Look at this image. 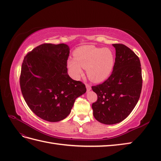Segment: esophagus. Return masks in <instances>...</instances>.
<instances>
[{"instance_id": "obj_1", "label": "esophagus", "mask_w": 161, "mask_h": 161, "mask_svg": "<svg viewBox=\"0 0 161 161\" xmlns=\"http://www.w3.org/2000/svg\"><path fill=\"white\" fill-rule=\"evenodd\" d=\"M86 89H87V92H90L91 90V89H92L90 85L86 83Z\"/></svg>"}]
</instances>
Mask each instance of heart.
<instances>
[{
  "label": "heart",
  "mask_w": 161,
  "mask_h": 161,
  "mask_svg": "<svg viewBox=\"0 0 161 161\" xmlns=\"http://www.w3.org/2000/svg\"><path fill=\"white\" fill-rule=\"evenodd\" d=\"M74 55V58L67 60V66L74 78L83 74V68L87 69L88 78L93 82L100 83L106 80L113 70L114 57L108 48L83 45L75 49Z\"/></svg>",
  "instance_id": "obj_1"
}]
</instances>
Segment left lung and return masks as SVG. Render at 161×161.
I'll return each instance as SVG.
<instances>
[{
	"label": "left lung",
	"instance_id": "obj_1",
	"mask_svg": "<svg viewBox=\"0 0 161 161\" xmlns=\"http://www.w3.org/2000/svg\"><path fill=\"white\" fill-rule=\"evenodd\" d=\"M116 58L113 71L102 84L92 86L98 99L92 104L98 122L119 123L130 115L140 98L142 90L141 62L136 53L123 44H113Z\"/></svg>",
	"mask_w": 161,
	"mask_h": 161
}]
</instances>
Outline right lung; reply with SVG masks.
Instances as JSON below:
<instances>
[{
  "instance_id": "add662e5",
  "label": "right lung",
  "mask_w": 161,
  "mask_h": 161,
  "mask_svg": "<svg viewBox=\"0 0 161 161\" xmlns=\"http://www.w3.org/2000/svg\"><path fill=\"white\" fill-rule=\"evenodd\" d=\"M66 44L44 43L25 56L20 86L27 105L36 115L58 122L69 115L75 100L86 92L85 84L71 78Z\"/></svg>"
}]
</instances>
